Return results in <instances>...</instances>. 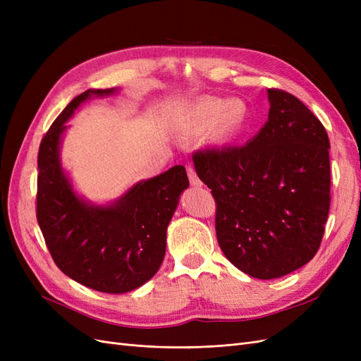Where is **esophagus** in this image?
I'll use <instances>...</instances> for the list:
<instances>
[{
  "instance_id": "34e87169",
  "label": "esophagus",
  "mask_w": 361,
  "mask_h": 361,
  "mask_svg": "<svg viewBox=\"0 0 361 361\" xmlns=\"http://www.w3.org/2000/svg\"><path fill=\"white\" fill-rule=\"evenodd\" d=\"M187 174H188V179H190V183L192 185V187H202V180L199 179V176H197V173H195V170H194V167L192 166H187Z\"/></svg>"
}]
</instances>
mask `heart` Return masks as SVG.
<instances>
[{
  "instance_id": "heart-1",
  "label": "heart",
  "mask_w": 361,
  "mask_h": 361,
  "mask_svg": "<svg viewBox=\"0 0 361 361\" xmlns=\"http://www.w3.org/2000/svg\"><path fill=\"white\" fill-rule=\"evenodd\" d=\"M248 118V106L241 99L226 101L220 97H209L192 106L183 120V133L195 137L212 128V137L226 143L243 133Z\"/></svg>"
}]
</instances>
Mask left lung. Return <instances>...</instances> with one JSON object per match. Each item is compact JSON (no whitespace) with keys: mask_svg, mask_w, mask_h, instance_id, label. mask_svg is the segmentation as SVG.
<instances>
[{"mask_svg":"<svg viewBox=\"0 0 361 361\" xmlns=\"http://www.w3.org/2000/svg\"><path fill=\"white\" fill-rule=\"evenodd\" d=\"M268 122L244 146L197 150L215 200L224 256L245 274L279 279L318 253L330 212V140L298 97L268 89Z\"/></svg>","mask_w":361,"mask_h":361,"instance_id":"obj_1","label":"left lung"}]
</instances>
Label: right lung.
<instances>
[{"mask_svg":"<svg viewBox=\"0 0 361 361\" xmlns=\"http://www.w3.org/2000/svg\"><path fill=\"white\" fill-rule=\"evenodd\" d=\"M111 93L114 89H99L73 97L42 138L36 215L61 272L90 289L125 293L157 274L166 255L167 226L190 182L185 167L174 166L138 182L111 206H92L73 192L59 158L64 123L87 97Z\"/></svg>","mask_w":361,"mask_h":361,"instance_id":"obj_1","label":"right lung"}]
</instances>
